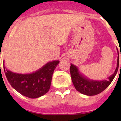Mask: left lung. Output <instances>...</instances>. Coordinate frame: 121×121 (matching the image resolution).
<instances>
[{"label": "left lung", "instance_id": "obj_1", "mask_svg": "<svg viewBox=\"0 0 121 121\" xmlns=\"http://www.w3.org/2000/svg\"><path fill=\"white\" fill-rule=\"evenodd\" d=\"M117 50L118 53V49ZM118 67L119 54L117 59V68L114 73L108 77V80H94L89 78L80 71L77 66L73 64H71L70 74L72 81L75 89L82 94L88 96H92L101 93L110 85L117 74Z\"/></svg>", "mask_w": 121, "mask_h": 121}]
</instances>
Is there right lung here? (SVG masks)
Listing matches in <instances>:
<instances>
[{"mask_svg":"<svg viewBox=\"0 0 121 121\" xmlns=\"http://www.w3.org/2000/svg\"><path fill=\"white\" fill-rule=\"evenodd\" d=\"M59 60L49 61L36 71L27 74L14 73L3 68L11 86L18 92L30 98H37L46 94L50 90L52 76Z\"/></svg>","mask_w":121,"mask_h":121,"instance_id":"obj_1","label":"right lung"}]
</instances>
